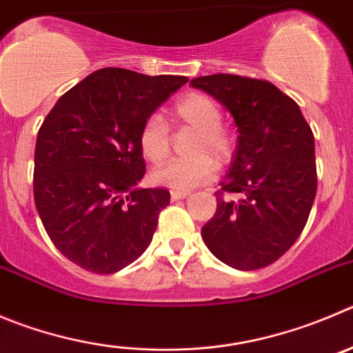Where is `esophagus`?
Here are the masks:
<instances>
[{"instance_id":"obj_1","label":"esophagus","mask_w":353,"mask_h":353,"mask_svg":"<svg viewBox=\"0 0 353 353\" xmlns=\"http://www.w3.org/2000/svg\"><path fill=\"white\" fill-rule=\"evenodd\" d=\"M190 196V192H177V190H172L170 192V199L172 200H181V199H186Z\"/></svg>"}]
</instances>
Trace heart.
I'll return each instance as SVG.
<instances>
[{"label":"heart","mask_w":353,"mask_h":353,"mask_svg":"<svg viewBox=\"0 0 353 353\" xmlns=\"http://www.w3.org/2000/svg\"><path fill=\"white\" fill-rule=\"evenodd\" d=\"M177 123L195 128L192 153L196 157L190 160H172L157 167L151 174L153 181L160 186L190 192L195 188L210 183L217 174V164L226 163L235 151V139L221 125V104L214 97L200 92H192L181 97L172 110ZM139 148L143 157L151 163L165 160L170 151V136L165 121L158 114L146 118L139 130ZM210 154L216 161L208 157Z\"/></svg>","instance_id":"heart-1"}]
</instances>
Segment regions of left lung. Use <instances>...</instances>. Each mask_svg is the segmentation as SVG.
<instances>
[{"instance_id":"obj_1","label":"left lung","mask_w":353,"mask_h":353,"mask_svg":"<svg viewBox=\"0 0 353 353\" xmlns=\"http://www.w3.org/2000/svg\"><path fill=\"white\" fill-rule=\"evenodd\" d=\"M193 88L219 101L236 125V146L217 209L202 239L219 261L236 270L272 265L301 235L317 193L315 139L299 106L265 80L210 74Z\"/></svg>"}]
</instances>
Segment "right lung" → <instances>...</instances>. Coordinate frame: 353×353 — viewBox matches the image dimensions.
Wrapping results in <instances>:
<instances>
[{"mask_svg":"<svg viewBox=\"0 0 353 353\" xmlns=\"http://www.w3.org/2000/svg\"><path fill=\"white\" fill-rule=\"evenodd\" d=\"M188 81L104 68L65 92L47 114L34 150V202L59 251L94 273H117L151 243L163 188L146 174L139 130Z\"/></svg>","mask_w":353,"mask_h":353,"instance_id":"obj_1","label":"right lung"}]
</instances>
